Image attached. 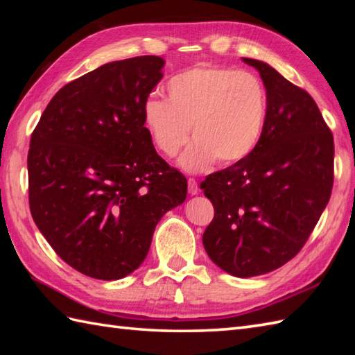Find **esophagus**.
Listing matches in <instances>:
<instances>
[{
    "mask_svg": "<svg viewBox=\"0 0 355 355\" xmlns=\"http://www.w3.org/2000/svg\"><path fill=\"white\" fill-rule=\"evenodd\" d=\"M187 189H189L191 195H197L198 193V183L195 182L193 178H189L187 180Z\"/></svg>",
    "mask_w": 355,
    "mask_h": 355,
    "instance_id": "esophagus-1",
    "label": "esophagus"
}]
</instances>
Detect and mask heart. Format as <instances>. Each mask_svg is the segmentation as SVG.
Returning a JSON list of instances; mask_svg holds the SVG:
<instances>
[{
    "mask_svg": "<svg viewBox=\"0 0 355 355\" xmlns=\"http://www.w3.org/2000/svg\"><path fill=\"white\" fill-rule=\"evenodd\" d=\"M168 101L150 96L143 119L155 148L175 157L192 131L195 140L180 158L187 172L220 160L235 164L258 148L266 130L268 99L258 76L221 65H197L166 82Z\"/></svg>",
    "mask_w": 355,
    "mask_h": 355,
    "instance_id": "obj_1",
    "label": "heart"
}]
</instances>
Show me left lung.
I'll use <instances>...</instances> for the list:
<instances>
[{
	"label": "left lung",
	"mask_w": 355,
	"mask_h": 355,
	"mask_svg": "<svg viewBox=\"0 0 355 355\" xmlns=\"http://www.w3.org/2000/svg\"><path fill=\"white\" fill-rule=\"evenodd\" d=\"M243 61L266 87L267 123L247 160L201 183L215 209L202 245L225 273L252 277L282 267L311 235L333 189L334 140L305 89L267 62Z\"/></svg>",
	"instance_id": "1"
}]
</instances>
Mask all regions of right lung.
Returning a JSON list of instances; mask_svg holds the SVG:
<instances>
[{
	"label": "right lung",
	"mask_w": 355,
	"mask_h": 355,
	"mask_svg": "<svg viewBox=\"0 0 355 355\" xmlns=\"http://www.w3.org/2000/svg\"><path fill=\"white\" fill-rule=\"evenodd\" d=\"M163 67L137 56L84 74L55 94L30 139V212L82 275H131L162 216L186 200L187 180L157 154L143 119Z\"/></svg>",
	"instance_id": "obj_1"
}]
</instances>
